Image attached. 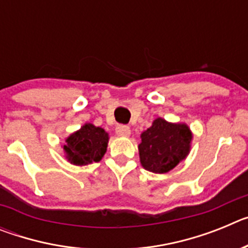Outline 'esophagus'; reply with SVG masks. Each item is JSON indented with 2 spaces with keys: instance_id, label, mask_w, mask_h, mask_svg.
Returning a JSON list of instances; mask_svg holds the SVG:
<instances>
[{
  "instance_id": "esophagus-1",
  "label": "esophagus",
  "mask_w": 248,
  "mask_h": 248,
  "mask_svg": "<svg viewBox=\"0 0 248 248\" xmlns=\"http://www.w3.org/2000/svg\"><path fill=\"white\" fill-rule=\"evenodd\" d=\"M115 133H117V135H119V137H129V135L131 134L130 128L126 125H118L117 128H115Z\"/></svg>"
}]
</instances>
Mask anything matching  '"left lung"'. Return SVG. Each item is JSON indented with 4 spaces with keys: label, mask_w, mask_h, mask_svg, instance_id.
Returning a JSON list of instances; mask_svg holds the SVG:
<instances>
[{
    "label": "left lung",
    "mask_w": 248,
    "mask_h": 248,
    "mask_svg": "<svg viewBox=\"0 0 248 248\" xmlns=\"http://www.w3.org/2000/svg\"><path fill=\"white\" fill-rule=\"evenodd\" d=\"M140 139L138 149L141 166L155 174H166L189 155L192 131L185 123L156 118Z\"/></svg>",
    "instance_id": "left-lung-1"
}]
</instances>
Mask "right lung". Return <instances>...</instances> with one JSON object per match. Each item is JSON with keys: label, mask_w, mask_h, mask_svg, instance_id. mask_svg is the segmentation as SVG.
Here are the masks:
<instances>
[{"label": "right lung", "mask_w": 248, "mask_h": 248, "mask_svg": "<svg viewBox=\"0 0 248 248\" xmlns=\"http://www.w3.org/2000/svg\"><path fill=\"white\" fill-rule=\"evenodd\" d=\"M108 143L109 134L104 129L85 123L65 139L64 156L69 163L78 166L98 163L107 153Z\"/></svg>", "instance_id": "obj_1"}]
</instances>
